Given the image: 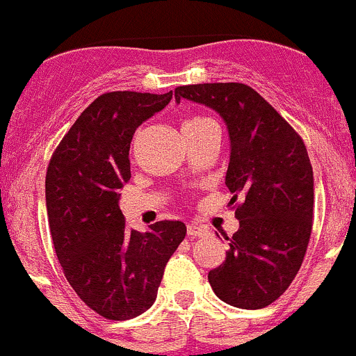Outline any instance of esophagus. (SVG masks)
<instances>
[{
  "label": "esophagus",
  "mask_w": 356,
  "mask_h": 356,
  "mask_svg": "<svg viewBox=\"0 0 356 356\" xmlns=\"http://www.w3.org/2000/svg\"><path fill=\"white\" fill-rule=\"evenodd\" d=\"M187 234L191 236V238H206V236L209 234V231L206 229V227L194 225V223H191V225L187 227Z\"/></svg>",
  "instance_id": "esophagus-1"
}]
</instances>
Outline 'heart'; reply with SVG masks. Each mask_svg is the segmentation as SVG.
<instances>
[{"instance_id":"obj_1","label":"heart","mask_w":356,"mask_h":356,"mask_svg":"<svg viewBox=\"0 0 356 356\" xmlns=\"http://www.w3.org/2000/svg\"><path fill=\"white\" fill-rule=\"evenodd\" d=\"M209 118L206 117H192V118H187V120L184 122V129H188V127H195V125H201L204 124V122H208Z\"/></svg>"}]
</instances>
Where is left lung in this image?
Listing matches in <instances>:
<instances>
[{
  "label": "left lung",
  "instance_id": "left-lung-1",
  "mask_svg": "<svg viewBox=\"0 0 356 356\" xmlns=\"http://www.w3.org/2000/svg\"><path fill=\"white\" fill-rule=\"evenodd\" d=\"M175 99L211 108L229 129L232 192L239 229L225 260L208 274L218 299L262 309L282 296L302 266L313 227V168L302 138L257 90L245 83L176 87Z\"/></svg>",
  "mask_w": 356,
  "mask_h": 356
}]
</instances>
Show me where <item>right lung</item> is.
I'll return each mask as SVG.
<instances>
[{"label":"right lung","instance_id":"1","mask_svg":"<svg viewBox=\"0 0 356 356\" xmlns=\"http://www.w3.org/2000/svg\"><path fill=\"white\" fill-rule=\"evenodd\" d=\"M171 97L101 94L71 125L47 168V213L57 259L76 296L106 320H129L155 302L165 264L187 234L178 220L131 231L118 208V191L131 178L134 131Z\"/></svg>","mask_w":356,"mask_h":356}]
</instances>
